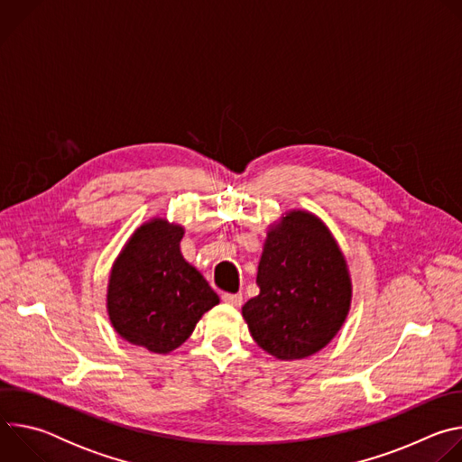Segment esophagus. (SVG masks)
Masks as SVG:
<instances>
[{"mask_svg": "<svg viewBox=\"0 0 462 462\" xmlns=\"http://www.w3.org/2000/svg\"><path fill=\"white\" fill-rule=\"evenodd\" d=\"M223 301L226 305H232V307H239L243 303V296L241 294H223Z\"/></svg>", "mask_w": 462, "mask_h": 462, "instance_id": "1", "label": "esophagus"}]
</instances>
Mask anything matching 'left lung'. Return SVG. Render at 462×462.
<instances>
[{"label":"left lung","instance_id":"8db88e82","mask_svg":"<svg viewBox=\"0 0 462 462\" xmlns=\"http://www.w3.org/2000/svg\"><path fill=\"white\" fill-rule=\"evenodd\" d=\"M255 282L259 294L241 314L254 342L278 360L316 355L349 316L347 259L333 232L309 210H287L269 225Z\"/></svg>","mask_w":462,"mask_h":462}]
</instances>
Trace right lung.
<instances>
[{"label": "right lung", "mask_w": 462, "mask_h": 462, "mask_svg": "<svg viewBox=\"0 0 462 462\" xmlns=\"http://www.w3.org/2000/svg\"><path fill=\"white\" fill-rule=\"evenodd\" d=\"M184 226L155 216L129 236L107 280L106 309L131 346L168 355L182 346L219 296L182 257Z\"/></svg>", "instance_id": "obj_1"}]
</instances>
